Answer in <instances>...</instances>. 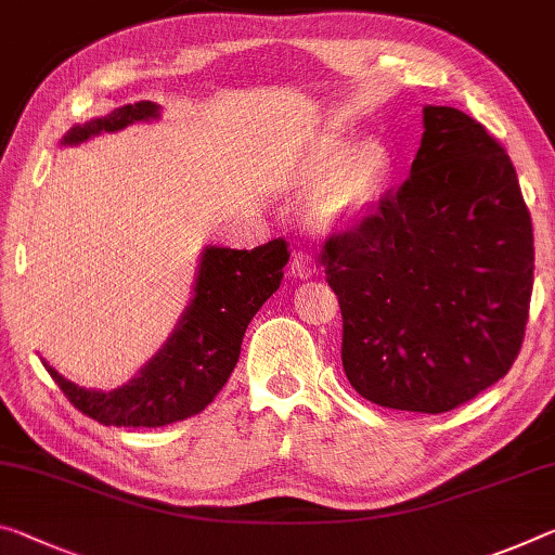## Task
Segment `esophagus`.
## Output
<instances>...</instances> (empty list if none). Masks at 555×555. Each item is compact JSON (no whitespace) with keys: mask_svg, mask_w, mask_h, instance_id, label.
Returning <instances> with one entry per match:
<instances>
[{"mask_svg":"<svg viewBox=\"0 0 555 555\" xmlns=\"http://www.w3.org/2000/svg\"><path fill=\"white\" fill-rule=\"evenodd\" d=\"M288 271H292V276H296V279H311L315 274V263L306 251H294L292 269Z\"/></svg>","mask_w":555,"mask_h":555,"instance_id":"esophagus-1","label":"esophagus"}]
</instances>
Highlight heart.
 <instances>
[{
	"label": "heart",
	"mask_w": 555,
	"mask_h": 555,
	"mask_svg": "<svg viewBox=\"0 0 555 555\" xmlns=\"http://www.w3.org/2000/svg\"><path fill=\"white\" fill-rule=\"evenodd\" d=\"M395 155L380 138L360 140L328 133L315 140L306 178L319 184L311 195V219L321 227H356L371 217L390 190Z\"/></svg>",
	"instance_id": "heart-1"
}]
</instances>
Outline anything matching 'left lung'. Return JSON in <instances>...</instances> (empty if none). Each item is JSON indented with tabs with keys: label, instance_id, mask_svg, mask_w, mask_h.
I'll use <instances>...</instances> for the list:
<instances>
[{
	"label": "left lung",
	"instance_id": "8db88e82",
	"mask_svg": "<svg viewBox=\"0 0 555 555\" xmlns=\"http://www.w3.org/2000/svg\"><path fill=\"white\" fill-rule=\"evenodd\" d=\"M410 180L321 251L343 313V371L380 408L439 415L521 348L533 227L508 155L450 105L422 108Z\"/></svg>",
	"mask_w": 555,
	"mask_h": 555
}]
</instances>
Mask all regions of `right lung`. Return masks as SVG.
<instances>
[{
    "instance_id": "obj_1",
    "label": "right lung",
    "mask_w": 555,
    "mask_h": 555,
    "mask_svg": "<svg viewBox=\"0 0 555 555\" xmlns=\"http://www.w3.org/2000/svg\"><path fill=\"white\" fill-rule=\"evenodd\" d=\"M160 105L138 101L120 105L108 116L78 122L61 138V147L81 145L103 133L153 122ZM286 244L274 240L257 249H227L207 244L199 251L190 304L163 348L113 390L81 388L66 380L41 358L43 367L74 408L108 427H165L197 415L230 380L240 360L246 325L284 279Z\"/></svg>"
}]
</instances>
